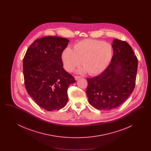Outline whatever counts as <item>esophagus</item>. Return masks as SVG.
<instances>
[{
	"mask_svg": "<svg viewBox=\"0 0 151 151\" xmlns=\"http://www.w3.org/2000/svg\"><path fill=\"white\" fill-rule=\"evenodd\" d=\"M81 78V76H75V80H78V79H80Z\"/></svg>",
	"mask_w": 151,
	"mask_h": 151,
	"instance_id": "esophagus-1",
	"label": "esophagus"
}]
</instances>
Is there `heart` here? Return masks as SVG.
I'll return each mask as SVG.
<instances>
[{
    "mask_svg": "<svg viewBox=\"0 0 151 151\" xmlns=\"http://www.w3.org/2000/svg\"><path fill=\"white\" fill-rule=\"evenodd\" d=\"M113 56L111 46L107 42L92 39H85L76 43L72 50L65 49L62 53V59L65 69L72 71L80 65L83 68L81 72L95 75L103 72L109 65Z\"/></svg>",
    "mask_w": 151,
    "mask_h": 151,
    "instance_id": "heart-1",
    "label": "heart"
}]
</instances>
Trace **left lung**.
<instances>
[{"label":"left lung","instance_id":"1","mask_svg":"<svg viewBox=\"0 0 151 151\" xmlns=\"http://www.w3.org/2000/svg\"><path fill=\"white\" fill-rule=\"evenodd\" d=\"M113 56L108 67L99 75L87 78L86 95L96 109L111 110L119 107L132 94L137 69V59L126 41L115 39Z\"/></svg>","mask_w":151,"mask_h":151}]
</instances>
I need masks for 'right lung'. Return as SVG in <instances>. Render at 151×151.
<instances>
[{"label":"right lung","mask_w":151,"mask_h":151,"mask_svg":"<svg viewBox=\"0 0 151 151\" xmlns=\"http://www.w3.org/2000/svg\"><path fill=\"white\" fill-rule=\"evenodd\" d=\"M69 40L47 36L35 41L23 59L25 88L41 108L47 111L64 108L68 101L67 89L76 82L63 68L62 53Z\"/></svg>","instance_id":"obj_1"}]
</instances>
